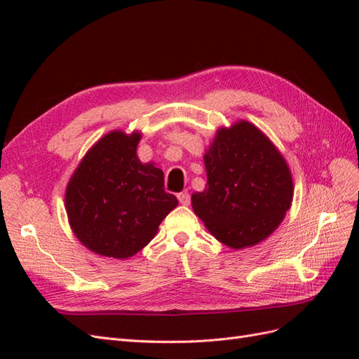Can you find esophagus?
Masks as SVG:
<instances>
[{
	"label": "esophagus",
	"mask_w": 359,
	"mask_h": 359,
	"mask_svg": "<svg viewBox=\"0 0 359 359\" xmlns=\"http://www.w3.org/2000/svg\"><path fill=\"white\" fill-rule=\"evenodd\" d=\"M178 201L181 205H190V194L187 191H182L178 194Z\"/></svg>",
	"instance_id": "1"
}]
</instances>
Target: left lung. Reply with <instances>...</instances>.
<instances>
[{
    "instance_id": "1",
    "label": "left lung",
    "mask_w": 359,
    "mask_h": 359,
    "mask_svg": "<svg viewBox=\"0 0 359 359\" xmlns=\"http://www.w3.org/2000/svg\"><path fill=\"white\" fill-rule=\"evenodd\" d=\"M206 184L191 194L193 211L224 245L253 247L283 222L293 199L287 161L245 119L220 127L205 149Z\"/></svg>"
}]
</instances>
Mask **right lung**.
Listing matches in <instances>:
<instances>
[{"label": "right lung", "instance_id": "obj_1", "mask_svg": "<svg viewBox=\"0 0 359 359\" xmlns=\"http://www.w3.org/2000/svg\"><path fill=\"white\" fill-rule=\"evenodd\" d=\"M142 133L112 130L86 151L66 187V211L74 236L95 255L128 259L156 236L178 205L165 191L154 161L142 163Z\"/></svg>", "mask_w": 359, "mask_h": 359}]
</instances>
